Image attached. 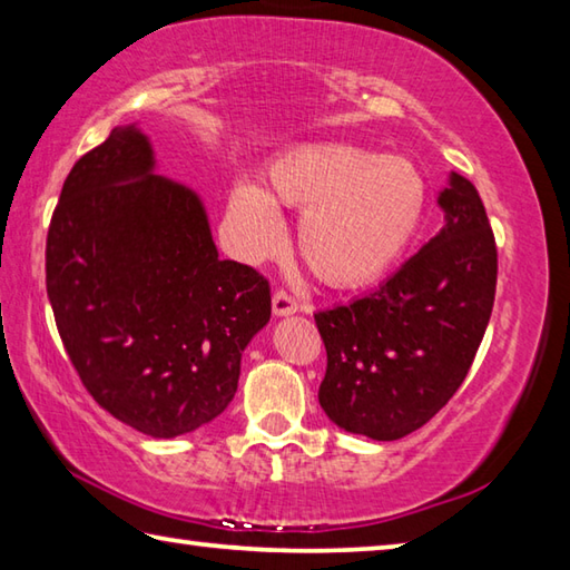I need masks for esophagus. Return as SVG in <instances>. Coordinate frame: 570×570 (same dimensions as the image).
<instances>
[{
    "instance_id": "obj_1",
    "label": "esophagus",
    "mask_w": 570,
    "mask_h": 570,
    "mask_svg": "<svg viewBox=\"0 0 570 570\" xmlns=\"http://www.w3.org/2000/svg\"><path fill=\"white\" fill-rule=\"evenodd\" d=\"M272 312H274V316H278V318L296 314V312H298L296 298H294L292 294H286V292H276L274 298H272Z\"/></svg>"
}]
</instances>
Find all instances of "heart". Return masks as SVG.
<instances>
[{
    "label": "heart",
    "mask_w": 570,
    "mask_h": 570,
    "mask_svg": "<svg viewBox=\"0 0 570 570\" xmlns=\"http://www.w3.org/2000/svg\"><path fill=\"white\" fill-rule=\"evenodd\" d=\"M278 204L302 209L298 252L318 282L364 286L406 252L426 209V181L403 157H376L351 144H302L276 157L266 186L234 184L226 219L244 258L284 244Z\"/></svg>",
    "instance_id": "b5f03b06"
}]
</instances>
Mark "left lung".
Instances as JSON below:
<instances>
[{
    "instance_id": "8db88e82",
    "label": "left lung",
    "mask_w": 570,
    "mask_h": 570,
    "mask_svg": "<svg viewBox=\"0 0 570 570\" xmlns=\"http://www.w3.org/2000/svg\"><path fill=\"white\" fill-rule=\"evenodd\" d=\"M441 232L376 292L318 312V403L338 429L396 441L446 406L473 364L495 296L493 232L475 186L451 171Z\"/></svg>"
}]
</instances>
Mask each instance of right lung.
<instances>
[{"mask_svg":"<svg viewBox=\"0 0 570 570\" xmlns=\"http://www.w3.org/2000/svg\"><path fill=\"white\" fill-rule=\"evenodd\" d=\"M47 296L81 384L151 439L224 413L272 318L266 278L222 262L202 196L157 174L139 124L111 129L61 186Z\"/></svg>","mask_w":570,"mask_h":570,"instance_id":"1","label":"right lung"}]
</instances>
